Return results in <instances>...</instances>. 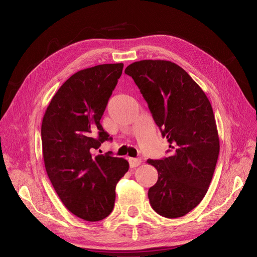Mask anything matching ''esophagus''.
I'll return each mask as SVG.
<instances>
[{
    "instance_id": "34e87169",
    "label": "esophagus",
    "mask_w": 257,
    "mask_h": 257,
    "mask_svg": "<svg viewBox=\"0 0 257 257\" xmlns=\"http://www.w3.org/2000/svg\"><path fill=\"white\" fill-rule=\"evenodd\" d=\"M128 162H130V167L131 168H136V167L140 166L141 159L140 158H130Z\"/></svg>"
}]
</instances>
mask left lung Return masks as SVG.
Here are the masks:
<instances>
[{
	"label": "left lung",
	"instance_id": "left-lung-1",
	"mask_svg": "<svg viewBox=\"0 0 257 257\" xmlns=\"http://www.w3.org/2000/svg\"><path fill=\"white\" fill-rule=\"evenodd\" d=\"M124 73L147 101L169 157L147 162L158 180L148 196L154 211L167 218L184 216L208 192L219 154V138L210 101L186 70L166 60H142Z\"/></svg>",
	"mask_w": 257,
	"mask_h": 257
}]
</instances>
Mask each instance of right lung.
I'll use <instances>...</instances> for the list:
<instances>
[{
	"mask_svg": "<svg viewBox=\"0 0 257 257\" xmlns=\"http://www.w3.org/2000/svg\"><path fill=\"white\" fill-rule=\"evenodd\" d=\"M122 69V63L101 64L74 74L51 99L41 127L48 178L67 210L87 221L108 216L116 184L128 171L111 152L93 154L111 140L100 120Z\"/></svg>",
	"mask_w": 257,
	"mask_h": 257,
	"instance_id": "1",
	"label": "right lung"
}]
</instances>
